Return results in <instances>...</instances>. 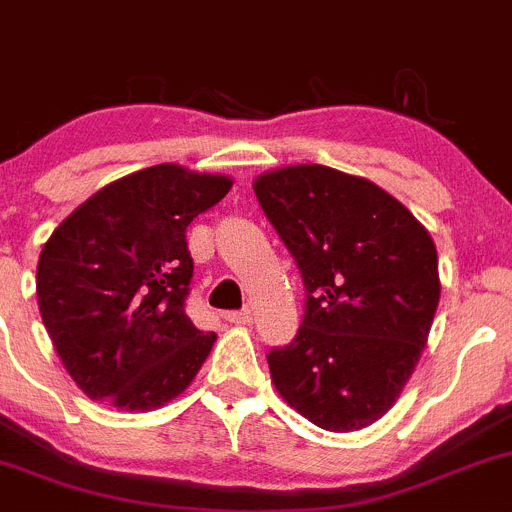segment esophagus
<instances>
[{"label":"esophagus","mask_w":512,"mask_h":512,"mask_svg":"<svg viewBox=\"0 0 512 512\" xmlns=\"http://www.w3.org/2000/svg\"><path fill=\"white\" fill-rule=\"evenodd\" d=\"M224 318L234 325H251L254 323V315L251 310H231V313H224Z\"/></svg>","instance_id":"34e87169"}]
</instances>
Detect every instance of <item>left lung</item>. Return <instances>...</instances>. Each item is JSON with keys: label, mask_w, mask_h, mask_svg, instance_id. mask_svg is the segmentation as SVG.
Here are the masks:
<instances>
[{"label": "left lung", "mask_w": 512, "mask_h": 512, "mask_svg": "<svg viewBox=\"0 0 512 512\" xmlns=\"http://www.w3.org/2000/svg\"><path fill=\"white\" fill-rule=\"evenodd\" d=\"M254 192L300 268L305 315L273 347L278 394L325 431H357L394 407L439 305V256L402 202L365 177L291 165Z\"/></svg>", "instance_id": "1"}]
</instances>
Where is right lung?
I'll list each match as a JSON object with an SVG mask.
<instances>
[{"label": "right lung", "mask_w": 512, "mask_h": 512, "mask_svg": "<svg viewBox=\"0 0 512 512\" xmlns=\"http://www.w3.org/2000/svg\"><path fill=\"white\" fill-rule=\"evenodd\" d=\"M231 179L155 165L105 184L56 226L36 266L41 320L73 382L125 412L192 384L217 335L184 313L187 226Z\"/></svg>", "instance_id": "add662e5"}]
</instances>
